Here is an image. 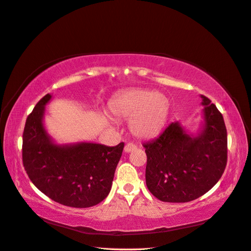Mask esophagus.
<instances>
[{
	"mask_svg": "<svg viewBox=\"0 0 251 251\" xmlns=\"http://www.w3.org/2000/svg\"><path fill=\"white\" fill-rule=\"evenodd\" d=\"M136 149H137V146H135L134 143H127V144H126V147H125V151H126V153H130V151H132Z\"/></svg>",
	"mask_w": 251,
	"mask_h": 251,
	"instance_id": "esophagus-1",
	"label": "esophagus"
}]
</instances>
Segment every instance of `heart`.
<instances>
[{"mask_svg": "<svg viewBox=\"0 0 251 251\" xmlns=\"http://www.w3.org/2000/svg\"><path fill=\"white\" fill-rule=\"evenodd\" d=\"M168 96L148 89L135 88L117 95L110 103L114 115L131 119L130 128L138 138H151L161 132L170 114Z\"/></svg>", "mask_w": 251, "mask_h": 251, "instance_id": "1", "label": "heart"}]
</instances>
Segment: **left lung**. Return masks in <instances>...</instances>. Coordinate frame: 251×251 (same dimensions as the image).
<instances>
[{
	"instance_id": "left-lung-1",
	"label": "left lung",
	"mask_w": 251,
	"mask_h": 251,
	"mask_svg": "<svg viewBox=\"0 0 251 251\" xmlns=\"http://www.w3.org/2000/svg\"><path fill=\"white\" fill-rule=\"evenodd\" d=\"M201 98L203 123L196 135L172 123L156 139L143 144L147 186L160 201L184 203L199 198L215 186L226 168L223 116L207 97Z\"/></svg>"
}]
</instances>
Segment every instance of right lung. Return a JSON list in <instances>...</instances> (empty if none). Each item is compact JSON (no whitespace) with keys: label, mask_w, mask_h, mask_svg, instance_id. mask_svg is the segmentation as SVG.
Returning a JSON list of instances; mask_svg holds the SVG:
<instances>
[{"label":"right lung","mask_w":251,"mask_h":251,"mask_svg":"<svg viewBox=\"0 0 251 251\" xmlns=\"http://www.w3.org/2000/svg\"><path fill=\"white\" fill-rule=\"evenodd\" d=\"M45 95L27 117L23 133V164L32 183L66 206L86 208L107 198L125 147L93 142L56 144L44 126Z\"/></svg>","instance_id":"add662e5"}]
</instances>
